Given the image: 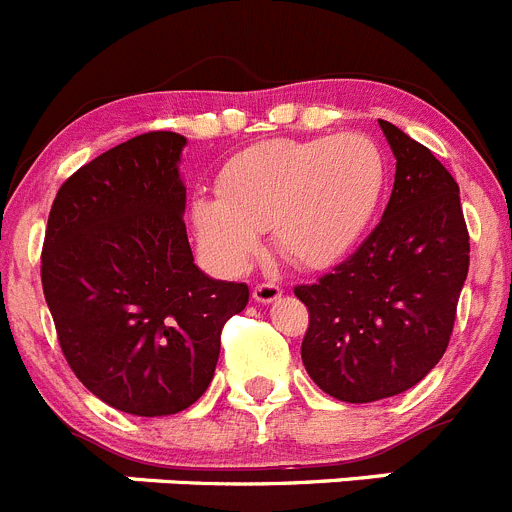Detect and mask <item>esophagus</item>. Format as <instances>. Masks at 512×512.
<instances>
[{
  "label": "esophagus",
  "instance_id": "1",
  "mask_svg": "<svg viewBox=\"0 0 512 512\" xmlns=\"http://www.w3.org/2000/svg\"><path fill=\"white\" fill-rule=\"evenodd\" d=\"M280 293H283V288H280L278 283H257L255 288H252V298H255L257 303L278 301Z\"/></svg>",
  "mask_w": 512,
  "mask_h": 512
}]
</instances>
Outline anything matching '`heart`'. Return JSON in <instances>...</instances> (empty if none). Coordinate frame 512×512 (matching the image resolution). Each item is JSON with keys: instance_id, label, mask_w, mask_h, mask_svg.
<instances>
[{"instance_id": "b5f03b06", "label": "heart", "mask_w": 512, "mask_h": 512, "mask_svg": "<svg viewBox=\"0 0 512 512\" xmlns=\"http://www.w3.org/2000/svg\"><path fill=\"white\" fill-rule=\"evenodd\" d=\"M388 165L362 132L270 140L224 165L219 196L193 201L201 250L224 273H239L273 232L285 257L329 267L354 250L382 199Z\"/></svg>"}]
</instances>
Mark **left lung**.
<instances>
[{
	"instance_id": "left-lung-1",
	"label": "left lung",
	"mask_w": 512,
	"mask_h": 512,
	"mask_svg": "<svg viewBox=\"0 0 512 512\" xmlns=\"http://www.w3.org/2000/svg\"><path fill=\"white\" fill-rule=\"evenodd\" d=\"M395 183L380 224L313 285L301 357L311 380L344 403L413 388L449 347L469 270L459 186L421 142L380 119Z\"/></svg>"
}]
</instances>
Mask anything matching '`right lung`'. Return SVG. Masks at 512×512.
<instances>
[{"mask_svg": "<svg viewBox=\"0 0 512 512\" xmlns=\"http://www.w3.org/2000/svg\"><path fill=\"white\" fill-rule=\"evenodd\" d=\"M186 137L145 132L58 188L40 278L68 367L132 416L186 411L209 388L222 329L250 301L188 245L178 160Z\"/></svg>", "mask_w": 512, "mask_h": 512, "instance_id": "right-lung-1", "label": "right lung"}]
</instances>
